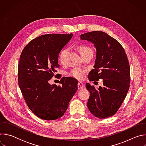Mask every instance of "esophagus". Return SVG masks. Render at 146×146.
<instances>
[{
  "instance_id": "obj_1",
  "label": "esophagus",
  "mask_w": 146,
  "mask_h": 146,
  "mask_svg": "<svg viewBox=\"0 0 146 146\" xmlns=\"http://www.w3.org/2000/svg\"><path fill=\"white\" fill-rule=\"evenodd\" d=\"M78 89H82L83 88V87H84V84H83L82 82H81V81H79L78 82Z\"/></svg>"
}]
</instances>
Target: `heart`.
Segmentation results:
<instances>
[{"instance_id":"heart-1","label":"heart","mask_w":146,"mask_h":146,"mask_svg":"<svg viewBox=\"0 0 146 146\" xmlns=\"http://www.w3.org/2000/svg\"><path fill=\"white\" fill-rule=\"evenodd\" d=\"M68 49H64L62 50L60 54H59V60L61 62V63H64L65 61V56L68 53ZM78 51L80 52V54L81 56L85 55L87 53L89 52H92V49L87 46H85V45H82L79 46L78 47ZM87 70L86 69H82V68H74L73 69H72L68 73V76L74 78L76 79L77 80H81L83 78L84 76L87 73Z\"/></svg>"}]
</instances>
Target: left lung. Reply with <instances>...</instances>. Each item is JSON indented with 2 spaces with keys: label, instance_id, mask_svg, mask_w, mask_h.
I'll return each instance as SVG.
<instances>
[{
  "label": "left lung",
  "instance_id": "1",
  "mask_svg": "<svg viewBox=\"0 0 146 146\" xmlns=\"http://www.w3.org/2000/svg\"><path fill=\"white\" fill-rule=\"evenodd\" d=\"M80 38L92 43L96 50L94 68L88 80H103V87L98 90L86 84L90 94L87 107L99 118L111 117L119 109L129 88L130 66L127 54L117 40L104 32H87Z\"/></svg>",
  "mask_w": 146,
  "mask_h": 146
}]
</instances>
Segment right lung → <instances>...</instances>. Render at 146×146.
Segmentation results:
<instances>
[{
	"instance_id": "1",
	"label": "right lung",
	"mask_w": 146,
	"mask_h": 146,
	"mask_svg": "<svg viewBox=\"0 0 146 146\" xmlns=\"http://www.w3.org/2000/svg\"><path fill=\"white\" fill-rule=\"evenodd\" d=\"M73 34L40 36L24 47L18 66V85L29 109L38 118L55 120L64 114L77 90V81L61 78L62 86L49 84L59 67L58 55Z\"/></svg>"
}]
</instances>
